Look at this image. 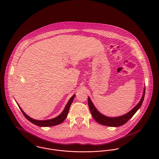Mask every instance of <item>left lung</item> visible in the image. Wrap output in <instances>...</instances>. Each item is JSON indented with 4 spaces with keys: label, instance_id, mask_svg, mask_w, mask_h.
Listing matches in <instances>:
<instances>
[{
    "label": "left lung",
    "instance_id": "left-lung-1",
    "mask_svg": "<svg viewBox=\"0 0 159 159\" xmlns=\"http://www.w3.org/2000/svg\"><path fill=\"white\" fill-rule=\"evenodd\" d=\"M144 95H145V88L144 89L143 95L141 100L132 110H130L129 113L124 115H122L119 117H107L100 113L96 109V108L92 103L89 97H88V105H89V108L91 111L92 117L98 124L103 125L110 126V127H119L125 124L130 118L133 117V116L136 113V111L141 107L143 103V102L144 98Z\"/></svg>",
    "mask_w": 159,
    "mask_h": 159
}]
</instances>
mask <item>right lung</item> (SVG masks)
<instances>
[{
	"label": "right lung",
	"instance_id": "right-lung-1",
	"mask_svg": "<svg viewBox=\"0 0 159 159\" xmlns=\"http://www.w3.org/2000/svg\"><path fill=\"white\" fill-rule=\"evenodd\" d=\"M75 96V95H73L70 98L67 104L66 105V106L64 111L62 112V113L60 115H59L57 117H55V118H53V119H48V120H39L34 119L30 117L29 116H27L26 114L23 111V110L21 108V107L19 106V105H18V107H19L20 109L21 110V112L24 114V117L28 120H29L30 122H32V124H35L36 125L40 126V127H51V126H54V125H56L60 124L66 119V118L67 116L70 105H71V103H72V102H73V100L74 99Z\"/></svg>",
	"mask_w": 159,
	"mask_h": 159
}]
</instances>
